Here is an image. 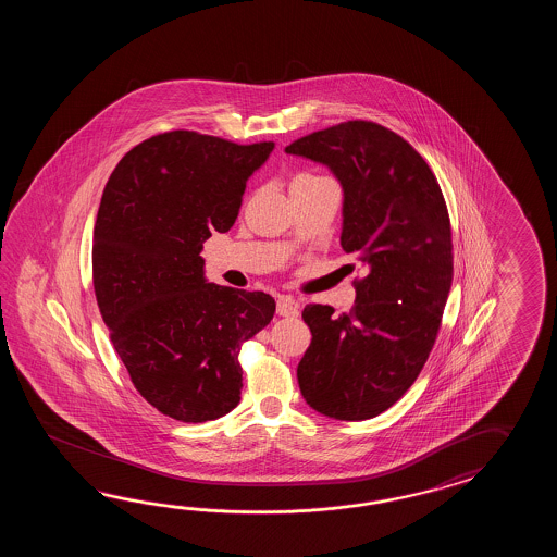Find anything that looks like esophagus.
<instances>
[{"instance_id":"34e87169","label":"esophagus","mask_w":557,"mask_h":557,"mask_svg":"<svg viewBox=\"0 0 557 557\" xmlns=\"http://www.w3.org/2000/svg\"><path fill=\"white\" fill-rule=\"evenodd\" d=\"M276 314L295 319V317H298V305L290 296H281L278 302H276Z\"/></svg>"}]
</instances>
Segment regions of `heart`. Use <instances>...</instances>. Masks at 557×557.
Segmentation results:
<instances>
[{
	"instance_id": "1",
	"label": "heart",
	"mask_w": 557,
	"mask_h": 557,
	"mask_svg": "<svg viewBox=\"0 0 557 557\" xmlns=\"http://www.w3.org/2000/svg\"><path fill=\"white\" fill-rule=\"evenodd\" d=\"M296 178H320L317 177V175H308V173H305V175H298Z\"/></svg>"
}]
</instances>
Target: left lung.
Instances as JSON below:
<instances>
[{
    "label": "left lung",
    "instance_id": "obj_1",
    "mask_svg": "<svg viewBox=\"0 0 557 557\" xmlns=\"http://www.w3.org/2000/svg\"><path fill=\"white\" fill-rule=\"evenodd\" d=\"M284 151L331 166L344 189L341 245L367 269L348 314L302 310L312 343L298 386L320 414L368 420L403 398L436 343L454 274L448 207L422 154L379 123H338Z\"/></svg>",
    "mask_w": 557,
    "mask_h": 557
}]
</instances>
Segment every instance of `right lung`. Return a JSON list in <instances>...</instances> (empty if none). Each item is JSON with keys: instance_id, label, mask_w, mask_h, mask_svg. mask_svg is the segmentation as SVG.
Wrapping results in <instances>:
<instances>
[{"instance_id": "add662e5", "label": "right lung", "mask_w": 557, "mask_h": 557, "mask_svg": "<svg viewBox=\"0 0 557 557\" xmlns=\"http://www.w3.org/2000/svg\"><path fill=\"white\" fill-rule=\"evenodd\" d=\"M273 149L166 131L133 147L103 189L91 252L99 312L133 386L181 422L237 406L240 346L273 320V296L207 283L201 257L213 231L235 225L247 178Z\"/></svg>"}]
</instances>
